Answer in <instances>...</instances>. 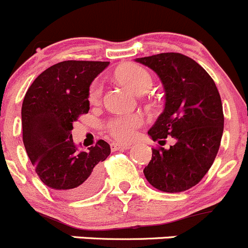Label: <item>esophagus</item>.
<instances>
[{
  "label": "esophagus",
  "instance_id": "esophagus-1",
  "mask_svg": "<svg viewBox=\"0 0 248 248\" xmlns=\"http://www.w3.org/2000/svg\"><path fill=\"white\" fill-rule=\"evenodd\" d=\"M130 144L127 143H117V142H112L111 143V149L112 151H118V149H129Z\"/></svg>",
  "mask_w": 248,
  "mask_h": 248
}]
</instances>
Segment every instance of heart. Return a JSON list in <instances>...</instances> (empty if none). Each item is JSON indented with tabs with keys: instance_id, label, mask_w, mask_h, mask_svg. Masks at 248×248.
I'll return each instance as SVG.
<instances>
[{
	"instance_id": "b5f03b06",
	"label": "heart",
	"mask_w": 248,
	"mask_h": 248,
	"mask_svg": "<svg viewBox=\"0 0 248 248\" xmlns=\"http://www.w3.org/2000/svg\"><path fill=\"white\" fill-rule=\"evenodd\" d=\"M117 77L123 84L136 93L137 95L144 94L152 85V76L148 71L136 63H129L117 72ZM104 93V87L100 80L92 83L89 89V101L92 104H99ZM143 124V117L139 113L117 114L107 119L104 124L105 130L113 139L119 141H129L136 134V130Z\"/></svg>"
}]
</instances>
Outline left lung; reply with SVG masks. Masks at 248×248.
I'll return each instance as SVG.
<instances>
[{"label": "left lung", "mask_w": 248, "mask_h": 248, "mask_svg": "<svg viewBox=\"0 0 248 248\" xmlns=\"http://www.w3.org/2000/svg\"><path fill=\"white\" fill-rule=\"evenodd\" d=\"M154 71L165 89V108L148 135L161 146L152 148L144 168L147 181L156 189L180 193L194 187L210 170L220 146L224 116L220 95L206 71L189 56L160 53L136 59Z\"/></svg>", "instance_id": "8db88e82"}]
</instances>
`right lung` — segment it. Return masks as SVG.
Here are the masks:
<instances>
[{"instance_id":"1","label":"right lung","mask_w":248,"mask_h":248,"mask_svg":"<svg viewBox=\"0 0 248 248\" xmlns=\"http://www.w3.org/2000/svg\"><path fill=\"white\" fill-rule=\"evenodd\" d=\"M108 61H61L46 68L29 87L21 107L23 141L36 173L65 199L94 194L102 180V161L111 153L99 140L77 151L71 130L89 112V87Z\"/></svg>"}]
</instances>
